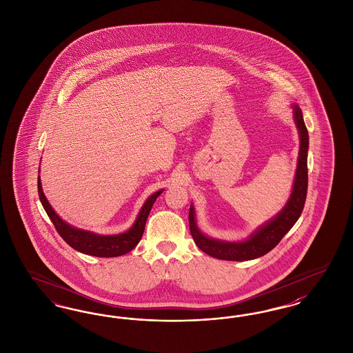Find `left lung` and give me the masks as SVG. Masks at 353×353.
<instances>
[{
    "instance_id": "obj_1",
    "label": "left lung",
    "mask_w": 353,
    "mask_h": 353,
    "mask_svg": "<svg viewBox=\"0 0 353 353\" xmlns=\"http://www.w3.org/2000/svg\"><path fill=\"white\" fill-rule=\"evenodd\" d=\"M293 117L299 134V154L296 164V177L292 194L281 212L276 214L267 223L257 227L245 240L228 241L206 236L197 226L196 210L193 203L189 210V228L198 248L205 254L219 260L228 261H247L261 257L272 251L285 234L294 226L301 216L306 194H307V151H309V132L303 122V115L299 106L293 103Z\"/></svg>"
}]
</instances>
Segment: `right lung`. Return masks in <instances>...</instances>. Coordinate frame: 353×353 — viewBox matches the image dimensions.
<instances>
[{"label":"right lung","instance_id":"right-lung-1","mask_svg":"<svg viewBox=\"0 0 353 353\" xmlns=\"http://www.w3.org/2000/svg\"><path fill=\"white\" fill-rule=\"evenodd\" d=\"M161 193H163V189L147 198V201L141 206V212L138 214L134 225L130 227L126 232L117 234V235H99L92 231L76 228L71 226L70 223H67L65 221H63L44 196L41 176H38V194L41 198L44 210L50 216L51 222L54 223L59 235L65 240V243L70 244L73 250L81 254L97 256V257H117L132 251L141 241L148 214L155 203L156 198L159 197Z\"/></svg>","mask_w":353,"mask_h":353}]
</instances>
